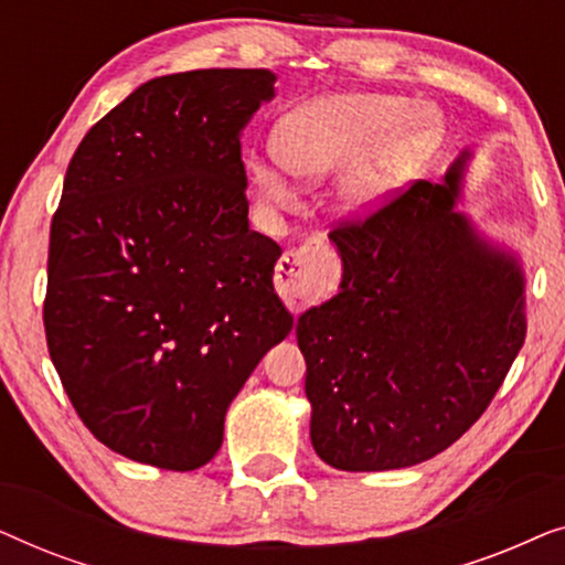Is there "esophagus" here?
Listing matches in <instances>:
<instances>
[{
  "instance_id": "obj_1",
  "label": "esophagus",
  "mask_w": 565,
  "mask_h": 565,
  "mask_svg": "<svg viewBox=\"0 0 565 565\" xmlns=\"http://www.w3.org/2000/svg\"><path fill=\"white\" fill-rule=\"evenodd\" d=\"M339 275V259L329 244L311 238L298 249H288L277 265V285L292 306H306L319 298Z\"/></svg>"
}]
</instances>
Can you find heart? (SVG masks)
<instances>
[{
  "label": "heart",
  "mask_w": 565,
  "mask_h": 565,
  "mask_svg": "<svg viewBox=\"0 0 565 565\" xmlns=\"http://www.w3.org/2000/svg\"><path fill=\"white\" fill-rule=\"evenodd\" d=\"M443 136V120L431 107L414 110V99L398 95L323 97L288 115L275 134V157L298 177H323L350 164L337 192L344 211L367 215L383 207L429 159ZM252 180L267 203L288 207L292 190L275 169L252 161Z\"/></svg>",
  "instance_id": "b5f03b06"
}]
</instances>
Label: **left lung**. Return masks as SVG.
<instances>
[{
	"label": "left lung",
	"mask_w": 565,
	"mask_h": 565,
	"mask_svg": "<svg viewBox=\"0 0 565 565\" xmlns=\"http://www.w3.org/2000/svg\"><path fill=\"white\" fill-rule=\"evenodd\" d=\"M468 159L462 151L439 184L414 182L329 234L342 282L300 316L296 337L311 443L331 468L435 458L489 408L522 350L520 259L455 211Z\"/></svg>",
	"instance_id": "8db88e82"
}]
</instances>
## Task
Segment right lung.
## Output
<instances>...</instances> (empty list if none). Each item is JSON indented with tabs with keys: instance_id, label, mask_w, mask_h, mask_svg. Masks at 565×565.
Listing matches in <instances>:
<instances>
[{
	"instance_id": "1",
	"label": "right lung",
	"mask_w": 565,
	"mask_h": 565,
	"mask_svg": "<svg viewBox=\"0 0 565 565\" xmlns=\"http://www.w3.org/2000/svg\"><path fill=\"white\" fill-rule=\"evenodd\" d=\"M267 68L157 76L89 128L51 223L45 339L92 435L136 462L205 466L269 347L292 329L282 249L249 228L242 130Z\"/></svg>"
}]
</instances>
